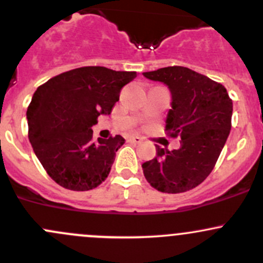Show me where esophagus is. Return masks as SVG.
I'll use <instances>...</instances> for the list:
<instances>
[{
	"mask_svg": "<svg viewBox=\"0 0 263 263\" xmlns=\"http://www.w3.org/2000/svg\"><path fill=\"white\" fill-rule=\"evenodd\" d=\"M127 140H128L129 142H134V144H140V142L142 141V139L140 136H129L127 137Z\"/></svg>",
	"mask_w": 263,
	"mask_h": 263,
	"instance_id": "34e87169",
	"label": "esophagus"
}]
</instances>
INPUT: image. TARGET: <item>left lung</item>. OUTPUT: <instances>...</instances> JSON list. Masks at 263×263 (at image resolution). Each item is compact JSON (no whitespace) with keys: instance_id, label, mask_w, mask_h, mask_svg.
<instances>
[{"instance_id":"left-lung-1","label":"left lung","mask_w":263,"mask_h":263,"mask_svg":"<svg viewBox=\"0 0 263 263\" xmlns=\"http://www.w3.org/2000/svg\"><path fill=\"white\" fill-rule=\"evenodd\" d=\"M142 75L163 82L172 94L166 134L181 136V147L168 151L156 145V156L142 164L155 190L181 193L201 184L216 164L232 128L233 102L227 89L208 76L182 66Z\"/></svg>"}]
</instances>
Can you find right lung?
I'll return each instance as SVG.
<instances>
[{
    "mask_svg": "<svg viewBox=\"0 0 263 263\" xmlns=\"http://www.w3.org/2000/svg\"><path fill=\"white\" fill-rule=\"evenodd\" d=\"M134 71L89 66L39 86L26 110L29 141L50 178L71 191L98 187L109 174L124 139H92L99 116H109Z\"/></svg>",
    "mask_w": 263,
    "mask_h": 263,
    "instance_id": "right-lung-1",
    "label": "right lung"
}]
</instances>
